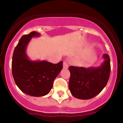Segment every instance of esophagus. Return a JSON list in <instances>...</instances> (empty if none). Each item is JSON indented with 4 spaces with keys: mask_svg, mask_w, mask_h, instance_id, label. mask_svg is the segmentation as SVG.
<instances>
[{
    "mask_svg": "<svg viewBox=\"0 0 123 123\" xmlns=\"http://www.w3.org/2000/svg\"><path fill=\"white\" fill-rule=\"evenodd\" d=\"M69 67V65H68V63L67 62V61H65L63 62V68L65 69H67Z\"/></svg>",
    "mask_w": 123,
    "mask_h": 123,
    "instance_id": "obj_1",
    "label": "esophagus"
}]
</instances>
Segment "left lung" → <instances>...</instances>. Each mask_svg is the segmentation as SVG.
Listing matches in <instances>:
<instances>
[{
    "label": "left lung",
    "mask_w": 123,
    "mask_h": 123,
    "mask_svg": "<svg viewBox=\"0 0 123 123\" xmlns=\"http://www.w3.org/2000/svg\"><path fill=\"white\" fill-rule=\"evenodd\" d=\"M104 62L97 67H69V89L74 97L88 100L98 95L108 82L110 74L109 55L104 54Z\"/></svg>",
    "instance_id": "8db88e82"
}]
</instances>
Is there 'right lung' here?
Masks as SVG:
<instances>
[{
  "mask_svg": "<svg viewBox=\"0 0 123 123\" xmlns=\"http://www.w3.org/2000/svg\"><path fill=\"white\" fill-rule=\"evenodd\" d=\"M32 31L23 36L14 50L12 57V74L14 81L23 92L33 97L48 94L53 82L63 68V62L53 64L45 60H29L26 48L32 37L40 36Z\"/></svg>",
  "mask_w": 123,
  "mask_h": 123,
  "instance_id": "right-lung-1",
  "label": "right lung"
}]
</instances>
